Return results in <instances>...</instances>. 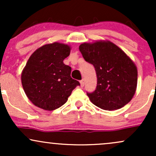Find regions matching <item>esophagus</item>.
Listing matches in <instances>:
<instances>
[{
  "label": "esophagus",
  "mask_w": 156,
  "mask_h": 156,
  "mask_svg": "<svg viewBox=\"0 0 156 156\" xmlns=\"http://www.w3.org/2000/svg\"><path fill=\"white\" fill-rule=\"evenodd\" d=\"M80 87H84V84H85V82H84V79H82L81 80H80Z\"/></svg>",
  "instance_id": "obj_1"
}]
</instances>
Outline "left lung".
Listing matches in <instances>:
<instances>
[{
	"label": "left lung",
	"mask_w": 156,
	"mask_h": 156,
	"mask_svg": "<svg viewBox=\"0 0 156 156\" xmlns=\"http://www.w3.org/2000/svg\"><path fill=\"white\" fill-rule=\"evenodd\" d=\"M79 50L95 68L98 83L87 92L94 105L103 110L121 108L131 101L137 86V68L122 50L110 41L83 43Z\"/></svg>",
	"instance_id": "1"
}]
</instances>
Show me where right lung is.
Instances as JSON below:
<instances>
[{
	"instance_id": "1",
	"label": "right lung",
	"mask_w": 156,
	"mask_h": 156,
	"mask_svg": "<svg viewBox=\"0 0 156 156\" xmlns=\"http://www.w3.org/2000/svg\"><path fill=\"white\" fill-rule=\"evenodd\" d=\"M70 47L53 42L32 53L21 75L22 85L28 99L36 106L47 111L59 108L80 83L71 78V67L63 61Z\"/></svg>"
}]
</instances>
